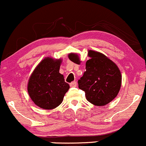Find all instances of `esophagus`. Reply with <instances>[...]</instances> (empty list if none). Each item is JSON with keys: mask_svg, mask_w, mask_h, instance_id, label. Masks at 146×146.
<instances>
[{"mask_svg": "<svg viewBox=\"0 0 146 146\" xmlns=\"http://www.w3.org/2000/svg\"><path fill=\"white\" fill-rule=\"evenodd\" d=\"M70 86L71 87H76V82H72L70 84Z\"/></svg>", "mask_w": 146, "mask_h": 146, "instance_id": "34e87169", "label": "esophagus"}]
</instances>
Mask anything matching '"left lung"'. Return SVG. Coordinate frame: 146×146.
I'll list each match as a JSON object with an SVG mask.
<instances>
[{"mask_svg":"<svg viewBox=\"0 0 146 146\" xmlns=\"http://www.w3.org/2000/svg\"><path fill=\"white\" fill-rule=\"evenodd\" d=\"M90 59L86 62V72L78 81L79 88L85 92L87 100L94 106H104L117 96L121 84V74L115 62L101 52L88 50ZM69 59L80 64L76 53H70Z\"/></svg>","mask_w":146,"mask_h":146,"instance_id":"8db88e82","label":"left lung"}]
</instances>
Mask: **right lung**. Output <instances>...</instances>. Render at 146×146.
Instances as JSON below:
<instances>
[{
	"label": "right lung",
	"instance_id": "1",
	"mask_svg": "<svg viewBox=\"0 0 146 146\" xmlns=\"http://www.w3.org/2000/svg\"><path fill=\"white\" fill-rule=\"evenodd\" d=\"M62 60L44 58L36 66L29 79L27 91L32 101L40 108L52 110L62 103L70 88L59 72Z\"/></svg>",
	"mask_w": 146,
	"mask_h": 146
}]
</instances>
